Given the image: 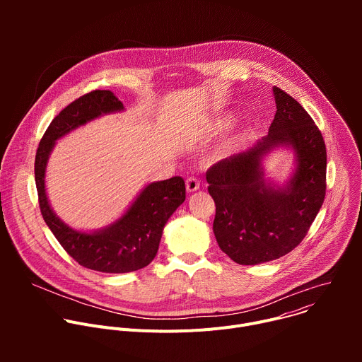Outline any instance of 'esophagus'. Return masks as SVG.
Masks as SVG:
<instances>
[{"label": "esophagus", "instance_id": "esophagus-1", "mask_svg": "<svg viewBox=\"0 0 362 362\" xmlns=\"http://www.w3.org/2000/svg\"><path fill=\"white\" fill-rule=\"evenodd\" d=\"M199 186H200V182H199L197 177L192 176V177L186 179V189H187V192H196L199 189Z\"/></svg>", "mask_w": 362, "mask_h": 362}]
</instances>
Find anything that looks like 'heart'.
Masks as SVG:
<instances>
[{
  "label": "heart",
  "instance_id": "b5f03b06",
  "mask_svg": "<svg viewBox=\"0 0 362 362\" xmlns=\"http://www.w3.org/2000/svg\"><path fill=\"white\" fill-rule=\"evenodd\" d=\"M229 122H230L229 117H223V119H221V120H218V122L215 123L214 129H215V130H222V129H225V127L229 124Z\"/></svg>",
  "mask_w": 362,
  "mask_h": 362
}]
</instances>
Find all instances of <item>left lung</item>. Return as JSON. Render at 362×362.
<instances>
[{
    "mask_svg": "<svg viewBox=\"0 0 362 362\" xmlns=\"http://www.w3.org/2000/svg\"><path fill=\"white\" fill-rule=\"evenodd\" d=\"M268 136L206 172L216 204L214 233L219 247L239 265L269 262L289 253L306 236L327 190V148L313 117L279 87ZM296 153L297 168L282 188L263 177L262 160L274 148Z\"/></svg>",
    "mask_w": 362,
    "mask_h": 362,
    "instance_id": "left-lung-1",
    "label": "left lung"
}]
</instances>
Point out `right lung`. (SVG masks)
Instances as JSON below:
<instances>
[{
    "label": "right lung",
    "mask_w": 362,
    "mask_h": 362,
    "mask_svg": "<svg viewBox=\"0 0 362 362\" xmlns=\"http://www.w3.org/2000/svg\"><path fill=\"white\" fill-rule=\"evenodd\" d=\"M122 110L123 103L110 90H94L78 97L49 123L38 144L34 165L40 211L47 226L76 262L106 274H126L147 267L158 253L166 222L186 199L180 176L153 182L119 221L90 233L71 229L51 209L44 177L56 141L87 122Z\"/></svg>",
    "instance_id": "obj_1"
}]
</instances>
